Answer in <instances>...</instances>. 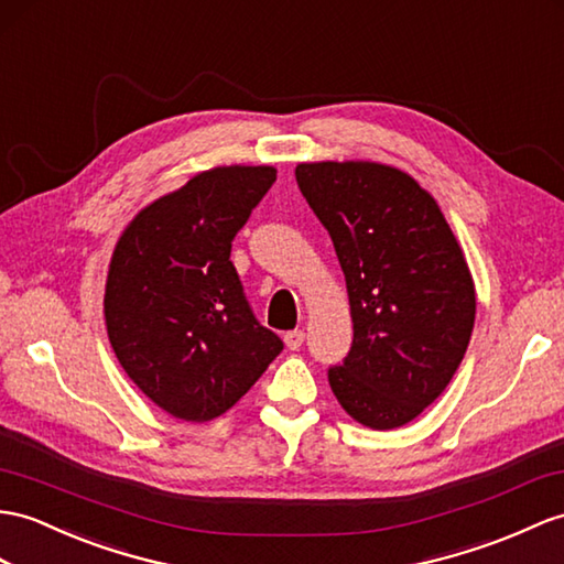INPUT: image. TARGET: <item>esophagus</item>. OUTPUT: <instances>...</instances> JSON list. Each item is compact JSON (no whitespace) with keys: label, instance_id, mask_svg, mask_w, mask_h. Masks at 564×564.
Here are the masks:
<instances>
[{"label":"esophagus","instance_id":"1","mask_svg":"<svg viewBox=\"0 0 564 564\" xmlns=\"http://www.w3.org/2000/svg\"><path fill=\"white\" fill-rule=\"evenodd\" d=\"M304 339H306L304 329H290V333L284 335V345L292 351H296V349H301V345H304Z\"/></svg>","mask_w":564,"mask_h":564}]
</instances>
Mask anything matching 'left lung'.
Segmentation results:
<instances>
[{
  "mask_svg": "<svg viewBox=\"0 0 564 564\" xmlns=\"http://www.w3.org/2000/svg\"><path fill=\"white\" fill-rule=\"evenodd\" d=\"M296 184L347 280L354 341L329 388L354 421L400 429L443 394L469 347V265L441 205L402 170L301 162Z\"/></svg>",
  "mask_w": 564,
  "mask_h": 564,
  "instance_id": "left-lung-1",
  "label": "left lung"
}]
</instances>
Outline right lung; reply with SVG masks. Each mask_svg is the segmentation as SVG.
Here are the masks:
<instances>
[{
  "instance_id": "add662e5",
  "label": "right lung",
  "mask_w": 564,
  "mask_h": 564,
  "mask_svg": "<svg viewBox=\"0 0 564 564\" xmlns=\"http://www.w3.org/2000/svg\"><path fill=\"white\" fill-rule=\"evenodd\" d=\"M278 178L270 164L213 167L121 231L105 284L107 337L139 390L174 419L225 414L282 339L243 296L231 241Z\"/></svg>"
}]
</instances>
